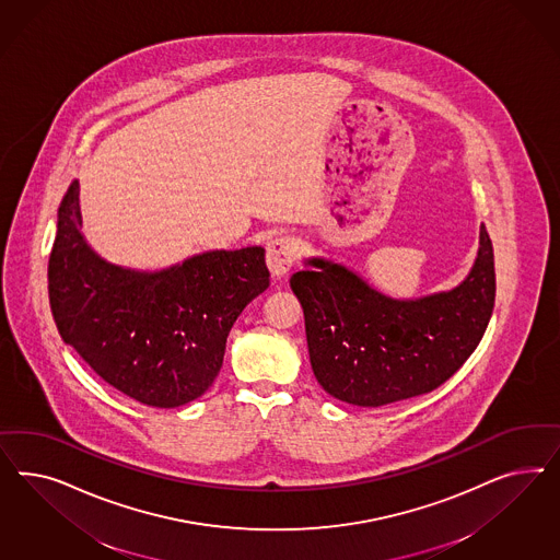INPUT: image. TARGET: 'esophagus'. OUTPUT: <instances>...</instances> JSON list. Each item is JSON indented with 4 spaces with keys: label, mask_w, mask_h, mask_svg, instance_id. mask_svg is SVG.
<instances>
[{
    "label": "esophagus",
    "mask_w": 560,
    "mask_h": 560,
    "mask_svg": "<svg viewBox=\"0 0 560 560\" xmlns=\"http://www.w3.org/2000/svg\"><path fill=\"white\" fill-rule=\"evenodd\" d=\"M298 258V242L293 237L277 236L267 246V265L272 277H285Z\"/></svg>",
    "instance_id": "obj_1"
}]
</instances>
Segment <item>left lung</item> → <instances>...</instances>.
<instances>
[{"label": "left lung", "mask_w": 560, "mask_h": 560, "mask_svg": "<svg viewBox=\"0 0 560 560\" xmlns=\"http://www.w3.org/2000/svg\"><path fill=\"white\" fill-rule=\"evenodd\" d=\"M291 275L304 307L310 363L330 396L357 407H384L440 388L482 339L497 293L492 242L468 279L447 293L390 300L340 265L307 260Z\"/></svg>", "instance_id": "left-lung-1"}]
</instances>
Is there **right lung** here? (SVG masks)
Instances as JSON below:
<instances>
[{"mask_svg": "<svg viewBox=\"0 0 560 560\" xmlns=\"http://www.w3.org/2000/svg\"><path fill=\"white\" fill-rule=\"evenodd\" d=\"M73 183L59 207L49 300L61 339L106 384L148 407L199 398L223 363L237 316L269 288L265 250H215L162 272L108 265L80 234Z\"/></svg>", "mask_w": 560, "mask_h": 560, "instance_id": "right-lung-1", "label": "right lung"}]
</instances>
